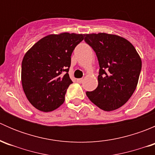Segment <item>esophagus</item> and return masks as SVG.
Masks as SVG:
<instances>
[{
  "label": "esophagus",
  "mask_w": 155,
  "mask_h": 155,
  "mask_svg": "<svg viewBox=\"0 0 155 155\" xmlns=\"http://www.w3.org/2000/svg\"><path fill=\"white\" fill-rule=\"evenodd\" d=\"M77 82H79V83H82V82H83V79H77Z\"/></svg>",
  "instance_id": "esophagus-1"
}]
</instances>
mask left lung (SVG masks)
<instances>
[{
    "label": "left lung",
    "mask_w": 155,
    "mask_h": 155,
    "mask_svg": "<svg viewBox=\"0 0 155 155\" xmlns=\"http://www.w3.org/2000/svg\"><path fill=\"white\" fill-rule=\"evenodd\" d=\"M85 41L94 49L99 62L98 85L86 95L104 111L122 107L134 94L140 77L142 61L126 39L106 33L85 34Z\"/></svg>",
    "instance_id": "left-lung-1"
}]
</instances>
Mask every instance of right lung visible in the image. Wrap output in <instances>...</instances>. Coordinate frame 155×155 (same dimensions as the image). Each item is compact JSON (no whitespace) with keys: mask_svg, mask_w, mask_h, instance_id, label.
I'll list each match as a JSON object with an SVG mask.
<instances>
[{"mask_svg":"<svg viewBox=\"0 0 155 155\" xmlns=\"http://www.w3.org/2000/svg\"><path fill=\"white\" fill-rule=\"evenodd\" d=\"M84 34H50L35 43L23 58L21 84L29 102L42 112L63 104L69 85L71 54Z\"/></svg>","mask_w":155,"mask_h":155,"instance_id":"obj_1","label":"right lung"}]
</instances>
